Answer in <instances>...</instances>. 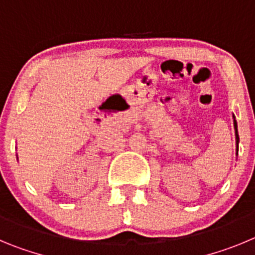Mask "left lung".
<instances>
[{
  "label": "left lung",
  "mask_w": 255,
  "mask_h": 255,
  "mask_svg": "<svg viewBox=\"0 0 255 255\" xmlns=\"http://www.w3.org/2000/svg\"><path fill=\"white\" fill-rule=\"evenodd\" d=\"M234 126H235V133H236V139L239 141V136H238V127H236V121H234Z\"/></svg>",
  "instance_id": "8db88e82"
}]
</instances>
